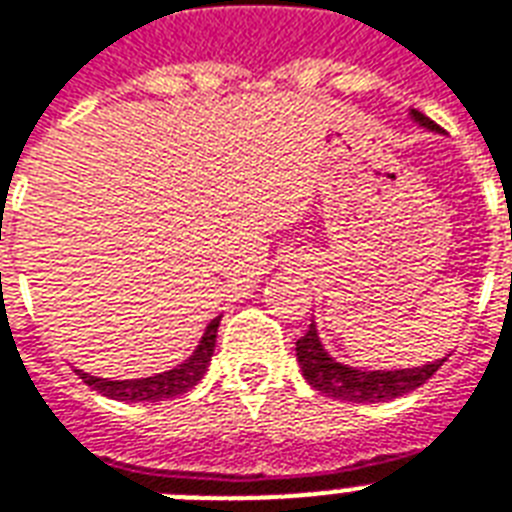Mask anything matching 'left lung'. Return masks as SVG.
I'll return each mask as SVG.
<instances>
[{
	"instance_id": "left-lung-1",
	"label": "left lung",
	"mask_w": 512,
	"mask_h": 512,
	"mask_svg": "<svg viewBox=\"0 0 512 512\" xmlns=\"http://www.w3.org/2000/svg\"><path fill=\"white\" fill-rule=\"evenodd\" d=\"M413 120H419L424 128L438 131V123L429 120L427 115H421L419 109L411 112ZM298 351V362L303 368V376L317 392L335 400H346V403H386L403 397L413 389H419L421 384H427L429 378L438 373V368L446 360L432 362L424 368H408V370H354L346 368L341 362H335L333 357H327V351L322 349V343L317 338V327L311 325L303 338L295 343Z\"/></svg>"
}]
</instances>
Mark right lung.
<instances>
[{
  "label": "right lung",
  "instance_id": "right-lung-1",
  "mask_svg": "<svg viewBox=\"0 0 512 512\" xmlns=\"http://www.w3.org/2000/svg\"><path fill=\"white\" fill-rule=\"evenodd\" d=\"M217 327H220V319H212L209 327H206L204 338L198 343V349L193 351V357L182 362L179 368L161 373V376L136 378V381H107V378L88 376L83 370H77V376L83 378L91 389L101 392L104 397L120 400V403H158V400H169V397H177L187 392V389H193L204 378L206 368L212 362Z\"/></svg>",
  "mask_w": 512,
  "mask_h": 512
}]
</instances>
